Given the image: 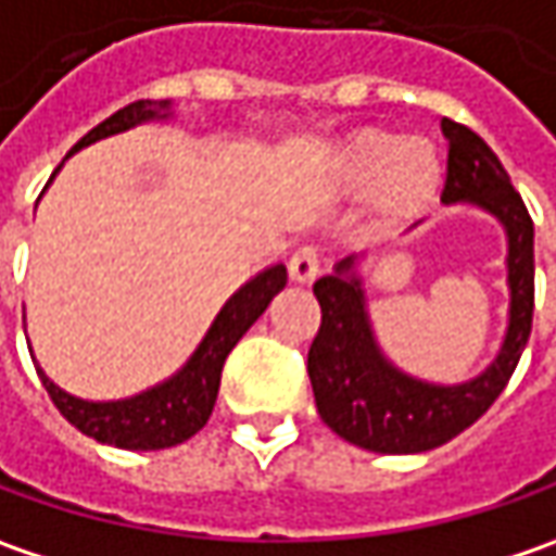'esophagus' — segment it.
<instances>
[{
	"label": "esophagus",
	"instance_id": "1",
	"mask_svg": "<svg viewBox=\"0 0 556 556\" xmlns=\"http://www.w3.org/2000/svg\"><path fill=\"white\" fill-rule=\"evenodd\" d=\"M289 274L295 282H311L320 274V249L317 245H302L289 261Z\"/></svg>",
	"mask_w": 556,
	"mask_h": 556
}]
</instances>
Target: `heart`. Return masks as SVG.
Instances as JSON below:
<instances>
[{
    "instance_id": "b5f03b06",
    "label": "heart",
    "mask_w": 556,
    "mask_h": 556,
    "mask_svg": "<svg viewBox=\"0 0 556 556\" xmlns=\"http://www.w3.org/2000/svg\"><path fill=\"white\" fill-rule=\"evenodd\" d=\"M332 177L345 192H367V211L376 230H395L435 202L445 164L429 139L367 127L339 146Z\"/></svg>"
}]
</instances>
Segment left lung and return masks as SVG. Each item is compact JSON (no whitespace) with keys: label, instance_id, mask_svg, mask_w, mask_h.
Returning <instances> with one entry per match:
<instances>
[{"label":"left lung","instance_id":"1","mask_svg":"<svg viewBox=\"0 0 556 556\" xmlns=\"http://www.w3.org/2000/svg\"><path fill=\"white\" fill-rule=\"evenodd\" d=\"M447 174L442 202H472L492 211L507 230L510 326L497 361L464 386H429L399 374L376 349L364 311L361 279L336 277L314 282L320 329L307 351V376L320 420L345 442L379 454H417L451 442L479 420L510 382L532 332L535 307V230L519 192L497 155L470 127L445 117Z\"/></svg>","mask_w":556,"mask_h":556}]
</instances>
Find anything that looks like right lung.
<instances>
[{"label":"right lung","mask_w":556,"mask_h":556,"mask_svg":"<svg viewBox=\"0 0 556 556\" xmlns=\"http://www.w3.org/2000/svg\"><path fill=\"white\" fill-rule=\"evenodd\" d=\"M167 105L170 102H155V99L130 102L127 109L114 111L109 121L92 127L74 146V152L96 142V139L130 130L142 121L164 117ZM282 286H286V267L282 264L257 274L252 282H245L230 302L224 304V311L217 314V320L207 329L205 342L199 345V351L192 354V361L182 367L180 374L167 379L164 386H155V389L136 395V399L105 401V404L80 401L61 392L39 367L37 374L46 386V392H49V399L55 401V407L61 410V417L71 426H77L89 439L114 447H130V451H157V447L180 445L207 422L211 410H214V401H217L220 370H224L227 354L245 336V329L267 311V304L274 302V295Z\"/></svg>","instance_id":"1"}]
</instances>
